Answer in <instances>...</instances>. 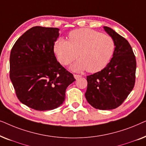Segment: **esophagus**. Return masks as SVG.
<instances>
[{"label":"esophagus","mask_w":146,"mask_h":146,"mask_svg":"<svg viewBox=\"0 0 146 146\" xmlns=\"http://www.w3.org/2000/svg\"><path fill=\"white\" fill-rule=\"evenodd\" d=\"M74 78L76 80H77V79H78L79 78H80L81 76L80 75H78V74H74Z\"/></svg>","instance_id":"esophagus-1"}]
</instances>
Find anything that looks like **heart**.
I'll return each instance as SVG.
<instances>
[{"label":"heart","mask_w":146,"mask_h":146,"mask_svg":"<svg viewBox=\"0 0 146 146\" xmlns=\"http://www.w3.org/2000/svg\"><path fill=\"white\" fill-rule=\"evenodd\" d=\"M68 41L59 38L54 45V52L62 65H67L78 57V60L70 66L74 72L87 70L98 72L109 62L114 51L115 44L110 36L89 29L71 31Z\"/></svg>","instance_id":"obj_1"}]
</instances>
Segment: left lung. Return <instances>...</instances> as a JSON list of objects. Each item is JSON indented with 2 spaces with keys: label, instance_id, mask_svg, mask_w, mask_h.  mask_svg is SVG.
<instances>
[{
  "label": "left lung",
  "instance_id": "left-lung-1",
  "mask_svg": "<svg viewBox=\"0 0 146 146\" xmlns=\"http://www.w3.org/2000/svg\"><path fill=\"white\" fill-rule=\"evenodd\" d=\"M104 29L114 42L112 58L101 71L88 76L85 96L94 108L106 110L119 106L133 90L136 60L126 39L110 28Z\"/></svg>",
  "mask_w": 146,
  "mask_h": 146
}]
</instances>
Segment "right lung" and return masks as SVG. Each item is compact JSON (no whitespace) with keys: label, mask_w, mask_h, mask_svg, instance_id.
Listing matches in <instances>:
<instances>
[{"label":"right lung","mask_w":146,"mask_h":146,"mask_svg":"<svg viewBox=\"0 0 146 146\" xmlns=\"http://www.w3.org/2000/svg\"><path fill=\"white\" fill-rule=\"evenodd\" d=\"M58 28L35 27L17 40L10 56V78L21 103L36 110H51L65 100L76 80L57 61L54 42Z\"/></svg>","instance_id":"obj_1"}]
</instances>
